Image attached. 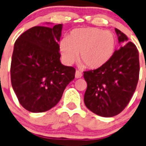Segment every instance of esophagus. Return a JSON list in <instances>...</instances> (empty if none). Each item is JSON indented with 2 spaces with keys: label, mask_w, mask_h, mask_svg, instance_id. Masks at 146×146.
I'll list each match as a JSON object with an SVG mask.
<instances>
[{
  "label": "esophagus",
  "mask_w": 146,
  "mask_h": 146,
  "mask_svg": "<svg viewBox=\"0 0 146 146\" xmlns=\"http://www.w3.org/2000/svg\"><path fill=\"white\" fill-rule=\"evenodd\" d=\"M82 76V73H81L79 70H76V73H75V77L76 79H79Z\"/></svg>",
  "instance_id": "esophagus-1"
}]
</instances>
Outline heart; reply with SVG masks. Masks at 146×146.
<instances>
[{"instance_id":"heart-1","label":"heart","mask_w":146,"mask_h":146,"mask_svg":"<svg viewBox=\"0 0 146 146\" xmlns=\"http://www.w3.org/2000/svg\"><path fill=\"white\" fill-rule=\"evenodd\" d=\"M117 47V39L110 31L95 27L73 29L68 38L60 41L62 58L67 64L79 59L89 69L102 67L110 61Z\"/></svg>"}]
</instances>
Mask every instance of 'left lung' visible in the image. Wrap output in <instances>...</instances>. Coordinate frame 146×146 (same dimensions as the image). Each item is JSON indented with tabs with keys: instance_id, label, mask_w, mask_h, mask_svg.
Masks as SVG:
<instances>
[{
	"instance_id": "8db88e82",
	"label": "left lung",
	"mask_w": 146,
	"mask_h": 146,
	"mask_svg": "<svg viewBox=\"0 0 146 146\" xmlns=\"http://www.w3.org/2000/svg\"><path fill=\"white\" fill-rule=\"evenodd\" d=\"M119 43L112 58L102 67L84 72L88 88L84 104L90 111L104 117L119 114L127 106L139 79V52L123 33L115 28Z\"/></svg>"
}]
</instances>
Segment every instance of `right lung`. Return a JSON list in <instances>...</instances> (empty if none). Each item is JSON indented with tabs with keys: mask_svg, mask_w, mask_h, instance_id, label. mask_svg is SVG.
I'll return each instance as SVG.
<instances>
[{
	"mask_svg": "<svg viewBox=\"0 0 146 146\" xmlns=\"http://www.w3.org/2000/svg\"><path fill=\"white\" fill-rule=\"evenodd\" d=\"M62 27H34L15 43L11 82L20 104L30 112H44L54 107L75 78V68L60 61Z\"/></svg>",
	"mask_w": 146,
	"mask_h": 146,
	"instance_id": "add662e5",
	"label": "right lung"
}]
</instances>
